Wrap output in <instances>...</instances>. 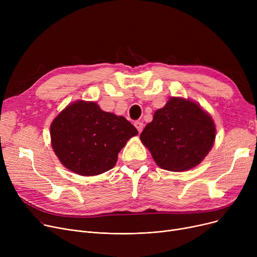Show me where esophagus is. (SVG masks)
Here are the masks:
<instances>
[{
    "label": "esophagus",
    "mask_w": 257,
    "mask_h": 257,
    "mask_svg": "<svg viewBox=\"0 0 257 257\" xmlns=\"http://www.w3.org/2000/svg\"><path fill=\"white\" fill-rule=\"evenodd\" d=\"M134 126H136V128L138 129L139 132H142L144 129V124L142 123V121H136V123H134Z\"/></svg>",
    "instance_id": "obj_1"
}]
</instances>
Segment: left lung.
Wrapping results in <instances>:
<instances>
[{"label": "left lung", "instance_id": "1", "mask_svg": "<svg viewBox=\"0 0 257 257\" xmlns=\"http://www.w3.org/2000/svg\"><path fill=\"white\" fill-rule=\"evenodd\" d=\"M211 115L197 102L171 97L154 112L141 134L155 164L171 172H184L201 164L215 140Z\"/></svg>", "mask_w": 257, "mask_h": 257}]
</instances>
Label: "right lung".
Wrapping results in <instances>:
<instances>
[{
	"instance_id": "add662e5",
	"label": "right lung",
	"mask_w": 257,
	"mask_h": 257,
	"mask_svg": "<svg viewBox=\"0 0 257 257\" xmlns=\"http://www.w3.org/2000/svg\"><path fill=\"white\" fill-rule=\"evenodd\" d=\"M138 133L124 116L83 100L67 105L50 126L53 151L67 170L81 176L111 170L118 152Z\"/></svg>"
}]
</instances>
